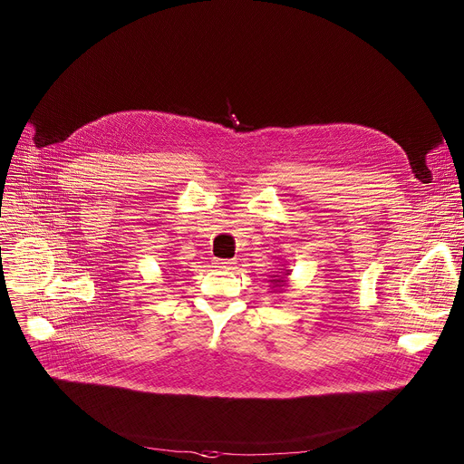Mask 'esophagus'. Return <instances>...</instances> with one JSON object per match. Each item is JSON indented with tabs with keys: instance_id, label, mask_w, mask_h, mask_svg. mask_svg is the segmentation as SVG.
Here are the masks:
<instances>
[{
	"instance_id": "34e87169",
	"label": "esophagus",
	"mask_w": 464,
	"mask_h": 464,
	"mask_svg": "<svg viewBox=\"0 0 464 464\" xmlns=\"http://www.w3.org/2000/svg\"><path fill=\"white\" fill-rule=\"evenodd\" d=\"M233 260H227V258H215V268L218 270H229L233 266Z\"/></svg>"
}]
</instances>
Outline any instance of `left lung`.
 Segmentation results:
<instances>
[{"label": "left lung", "mask_w": 464, "mask_h": 464, "mask_svg": "<svg viewBox=\"0 0 464 464\" xmlns=\"http://www.w3.org/2000/svg\"><path fill=\"white\" fill-rule=\"evenodd\" d=\"M292 270H281L277 276L270 277V286L274 292H283L288 286V277H290Z\"/></svg>", "instance_id": "8db88e82"}]
</instances>
